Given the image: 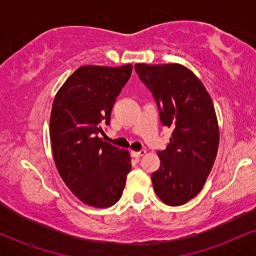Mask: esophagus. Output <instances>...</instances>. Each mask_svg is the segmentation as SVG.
Instances as JSON below:
<instances>
[{
  "mask_svg": "<svg viewBox=\"0 0 256 256\" xmlns=\"http://www.w3.org/2000/svg\"><path fill=\"white\" fill-rule=\"evenodd\" d=\"M146 150H140V152H131V155L134 156V158H142L143 155H146Z\"/></svg>",
  "mask_w": 256,
  "mask_h": 256,
  "instance_id": "esophagus-1",
  "label": "esophagus"
}]
</instances>
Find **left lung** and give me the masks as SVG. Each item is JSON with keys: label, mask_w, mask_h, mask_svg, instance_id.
<instances>
[{"label": "left lung", "mask_w": 256, "mask_h": 256, "mask_svg": "<svg viewBox=\"0 0 256 256\" xmlns=\"http://www.w3.org/2000/svg\"><path fill=\"white\" fill-rule=\"evenodd\" d=\"M134 70L154 96L161 124L173 128L165 150L158 152L154 192L164 204L182 206L201 192L216 158L219 126L212 98L183 64H136Z\"/></svg>", "instance_id": "left-lung-1"}]
</instances>
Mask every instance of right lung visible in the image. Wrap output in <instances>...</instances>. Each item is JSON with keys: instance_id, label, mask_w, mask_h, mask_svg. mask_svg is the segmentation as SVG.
<instances>
[{"instance_id": "add662e5", "label": "right lung", "mask_w": 256, "mask_h": 256, "mask_svg": "<svg viewBox=\"0 0 256 256\" xmlns=\"http://www.w3.org/2000/svg\"><path fill=\"white\" fill-rule=\"evenodd\" d=\"M132 72L122 67L82 66L67 78L52 102L50 140L64 184L91 207L106 208L122 198L131 171L128 150L98 137Z\"/></svg>"}]
</instances>
